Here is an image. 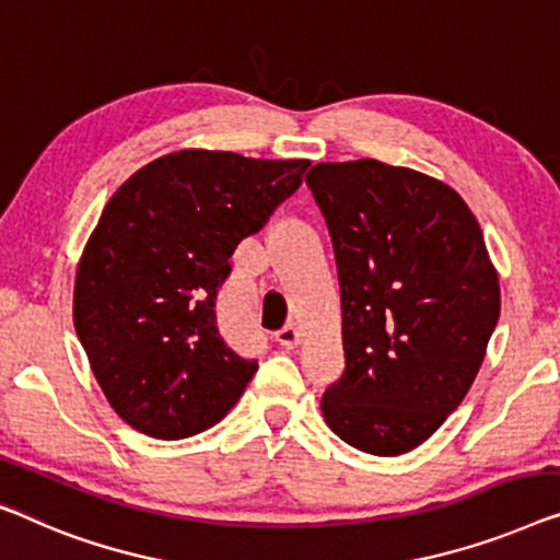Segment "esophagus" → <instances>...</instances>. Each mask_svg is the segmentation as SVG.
<instances>
[{"label":"esophagus","mask_w":560,"mask_h":560,"mask_svg":"<svg viewBox=\"0 0 560 560\" xmlns=\"http://www.w3.org/2000/svg\"><path fill=\"white\" fill-rule=\"evenodd\" d=\"M277 341L283 349H294L299 347V341H302V331L294 324H287L281 331H277Z\"/></svg>","instance_id":"esophagus-1"}]
</instances>
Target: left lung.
<instances>
[{"label":"left lung","mask_w":560,"mask_h":560,"mask_svg":"<svg viewBox=\"0 0 560 560\" xmlns=\"http://www.w3.org/2000/svg\"><path fill=\"white\" fill-rule=\"evenodd\" d=\"M341 291L345 372L324 422L362 453L395 457L435 435L470 392L500 316L480 223L445 183L362 158L306 173Z\"/></svg>","instance_id":"obj_1"}]
</instances>
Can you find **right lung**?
I'll return each instance as SVG.
<instances>
[{
    "instance_id": "obj_1",
    "label": "right lung",
    "mask_w": 560,
    "mask_h": 560,
    "mask_svg": "<svg viewBox=\"0 0 560 560\" xmlns=\"http://www.w3.org/2000/svg\"><path fill=\"white\" fill-rule=\"evenodd\" d=\"M308 161L175 150L107 200L74 273L72 322L107 402L158 440L229 415L258 370L221 339L229 258L302 186Z\"/></svg>"
}]
</instances>
